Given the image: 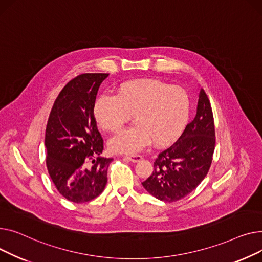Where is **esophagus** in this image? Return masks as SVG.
<instances>
[{
  "label": "esophagus",
  "mask_w": 262,
  "mask_h": 262,
  "mask_svg": "<svg viewBox=\"0 0 262 262\" xmlns=\"http://www.w3.org/2000/svg\"><path fill=\"white\" fill-rule=\"evenodd\" d=\"M126 159H128L132 163H136V162H140L143 159V157L140 155H130V156H126Z\"/></svg>",
  "instance_id": "1"
}]
</instances>
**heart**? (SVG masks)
<instances>
[{
    "label": "heart",
    "mask_w": 262,
    "mask_h": 262,
    "mask_svg": "<svg viewBox=\"0 0 262 262\" xmlns=\"http://www.w3.org/2000/svg\"><path fill=\"white\" fill-rule=\"evenodd\" d=\"M189 111L185 89L151 78L126 81L118 86L116 96L102 94L94 103L96 122L105 131H119L134 115L136 125L109 142L115 152H136L151 142L158 147L173 143L185 128Z\"/></svg>",
    "instance_id": "heart-1"
}]
</instances>
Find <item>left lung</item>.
Listing matches in <instances>:
<instances>
[{"mask_svg": "<svg viewBox=\"0 0 262 262\" xmlns=\"http://www.w3.org/2000/svg\"><path fill=\"white\" fill-rule=\"evenodd\" d=\"M216 144L211 105L200 90L196 114L179 140L158 156L152 174L142 184L153 196L176 202L186 196L206 177Z\"/></svg>", "mask_w": 262, "mask_h": 262, "instance_id": "left-lung-1", "label": "left lung"}]
</instances>
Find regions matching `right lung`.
<instances>
[{"mask_svg": "<svg viewBox=\"0 0 262 262\" xmlns=\"http://www.w3.org/2000/svg\"><path fill=\"white\" fill-rule=\"evenodd\" d=\"M109 74L75 77L60 92L46 125V167L58 191L74 203L98 196L106 185L113 159L100 157L103 140L94 117V103Z\"/></svg>", "mask_w": 262, "mask_h": 262, "instance_id": "1", "label": "right lung"}]
</instances>
